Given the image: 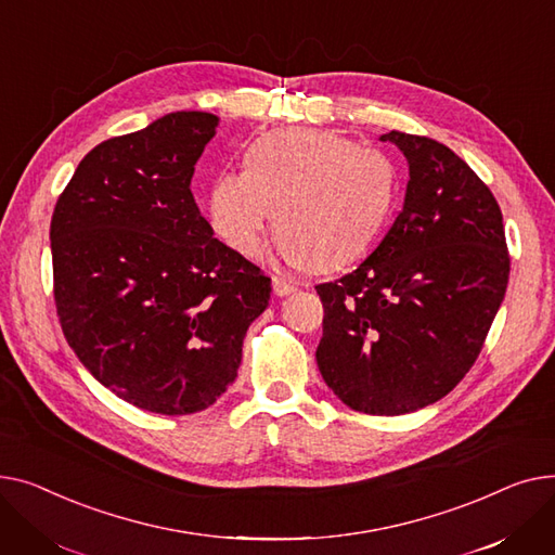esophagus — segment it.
I'll list each match as a JSON object with an SVG mask.
<instances>
[{
    "label": "esophagus",
    "mask_w": 555,
    "mask_h": 555,
    "mask_svg": "<svg viewBox=\"0 0 555 555\" xmlns=\"http://www.w3.org/2000/svg\"><path fill=\"white\" fill-rule=\"evenodd\" d=\"M273 291H275V296H291V293H296L298 291V286L293 284V282H288V280H284V278H273Z\"/></svg>",
    "instance_id": "34e87169"
}]
</instances>
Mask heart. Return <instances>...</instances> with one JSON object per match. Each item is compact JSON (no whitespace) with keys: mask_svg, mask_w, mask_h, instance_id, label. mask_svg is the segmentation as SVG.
<instances>
[{"mask_svg":"<svg viewBox=\"0 0 555 555\" xmlns=\"http://www.w3.org/2000/svg\"><path fill=\"white\" fill-rule=\"evenodd\" d=\"M244 168L219 175L208 192L215 233L250 257L275 217L273 248L286 264L334 271L361 257L389 217L397 172L389 158L315 127L257 139Z\"/></svg>","mask_w":555,"mask_h":555,"instance_id":"b5f03b06","label":"heart"}]
</instances>
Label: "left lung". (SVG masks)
Listing matches in <instances>:
<instances>
[{"mask_svg":"<svg viewBox=\"0 0 555 555\" xmlns=\"http://www.w3.org/2000/svg\"><path fill=\"white\" fill-rule=\"evenodd\" d=\"M408 160L403 210L353 273L318 284L315 361L351 410L397 416L443 399L473 367L511 259L493 192L450 147L383 134Z\"/></svg>","mask_w":555,"mask_h":555,"instance_id":"obj_1","label":"left lung"}]
</instances>
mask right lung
<instances>
[{"mask_svg": "<svg viewBox=\"0 0 555 555\" xmlns=\"http://www.w3.org/2000/svg\"><path fill=\"white\" fill-rule=\"evenodd\" d=\"M219 116L172 112L95 145L51 219L53 293L87 372L141 410L192 414L237 378L267 278L215 240L190 181Z\"/></svg>", "mask_w": 555, "mask_h": 555, "instance_id": "right-lung-1", "label": "right lung"}]
</instances>
